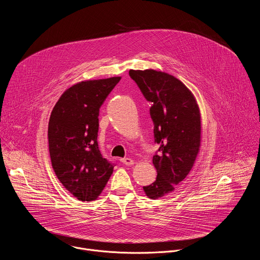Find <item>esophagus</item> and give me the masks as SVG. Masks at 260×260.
I'll return each mask as SVG.
<instances>
[{"mask_svg": "<svg viewBox=\"0 0 260 260\" xmlns=\"http://www.w3.org/2000/svg\"><path fill=\"white\" fill-rule=\"evenodd\" d=\"M120 161H121L122 164L126 165V166H133V165L135 164L134 159H132V158H127V157H125V158H121V159H120Z\"/></svg>", "mask_w": 260, "mask_h": 260, "instance_id": "esophagus-1", "label": "esophagus"}]
</instances>
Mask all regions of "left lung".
<instances>
[{"mask_svg": "<svg viewBox=\"0 0 260 260\" xmlns=\"http://www.w3.org/2000/svg\"><path fill=\"white\" fill-rule=\"evenodd\" d=\"M129 76L146 100L153 103L150 115L155 142L160 145L152 158L157 177L143 189L148 198L156 200L173 192L197 160L202 143L201 111L191 90L169 73L129 70Z\"/></svg>", "mask_w": 260, "mask_h": 260, "instance_id": "1", "label": "left lung"}]
</instances>
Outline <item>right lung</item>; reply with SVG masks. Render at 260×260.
Instances as JSON below:
<instances>
[{"mask_svg":"<svg viewBox=\"0 0 260 260\" xmlns=\"http://www.w3.org/2000/svg\"><path fill=\"white\" fill-rule=\"evenodd\" d=\"M121 77L85 80L68 88L55 104L48 123L49 153L63 187L82 202L95 201L114 166L98 145L99 112Z\"/></svg>","mask_w":260,"mask_h":260,"instance_id":"add662e5","label":"right lung"}]
</instances>
